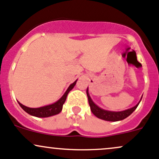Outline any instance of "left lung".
Returning <instances> with one entry per match:
<instances>
[{
	"mask_svg": "<svg viewBox=\"0 0 159 159\" xmlns=\"http://www.w3.org/2000/svg\"><path fill=\"white\" fill-rule=\"evenodd\" d=\"M87 95H88V102L89 105H90V110H91L93 114L95 116H97V118H100V119L105 120V121H121V120L125 119L127 117H128L131 114L133 111L137 109V107L138 106L139 103L137 105H136L134 107L131 108V109H127L125 111H106L104 109H100L98 107L96 104H94V102L92 101V99H90V96H89L88 89H87ZM140 102V101H139Z\"/></svg>",
	"mask_w": 159,
	"mask_h": 159,
	"instance_id": "1",
	"label": "left lung"
}]
</instances>
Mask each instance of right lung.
Masks as SVG:
<instances>
[{
    "label": "right lung",
    "instance_id": "add662e5",
    "mask_svg": "<svg viewBox=\"0 0 159 159\" xmlns=\"http://www.w3.org/2000/svg\"><path fill=\"white\" fill-rule=\"evenodd\" d=\"M76 81H75L73 84H71L70 86L69 87V88L67 89L66 93H64V95L57 102H56L53 104H51V105L43 106V107L40 108H29L27 106H25L22 105V104H21L20 102H18L20 106L22 107V109L27 113H29V115H31V116L38 117V118H46V117H50L54 116V115H57L62 111V106H63L64 102H65L68 93H69V91H70L71 89L74 88L76 84Z\"/></svg>",
    "mask_w": 159,
    "mask_h": 159
}]
</instances>
